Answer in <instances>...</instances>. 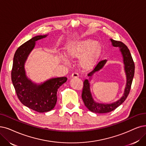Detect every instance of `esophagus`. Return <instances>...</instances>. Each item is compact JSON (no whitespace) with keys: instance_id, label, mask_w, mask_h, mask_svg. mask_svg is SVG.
<instances>
[{"instance_id":"1","label":"esophagus","mask_w":146,"mask_h":146,"mask_svg":"<svg viewBox=\"0 0 146 146\" xmlns=\"http://www.w3.org/2000/svg\"><path fill=\"white\" fill-rule=\"evenodd\" d=\"M78 77H79L78 74L77 72H73L71 75V77H72V78H77Z\"/></svg>"}]
</instances>
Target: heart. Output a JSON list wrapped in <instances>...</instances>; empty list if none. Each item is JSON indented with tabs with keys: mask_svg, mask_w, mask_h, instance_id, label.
I'll return each mask as SVG.
<instances>
[{
	"mask_svg": "<svg viewBox=\"0 0 146 146\" xmlns=\"http://www.w3.org/2000/svg\"><path fill=\"white\" fill-rule=\"evenodd\" d=\"M101 45L98 41L92 42L90 39H84L69 44L66 48L65 54L69 59L80 58V65L84 69H89L95 65L101 53ZM66 63V58L62 57Z\"/></svg>",
	"mask_w": 146,
	"mask_h": 146,
	"instance_id": "1",
	"label": "heart"
}]
</instances>
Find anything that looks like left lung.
I'll return each mask as SVG.
<instances>
[{"label":"left lung","mask_w":146,"mask_h":146,"mask_svg":"<svg viewBox=\"0 0 146 146\" xmlns=\"http://www.w3.org/2000/svg\"><path fill=\"white\" fill-rule=\"evenodd\" d=\"M111 41L112 45L114 46L120 48V50L121 52L122 55H123V62L125 64V71L126 72L127 80L126 86L123 96L117 102L110 104H99L93 101L90 91L89 82L87 80H85L83 83L81 97H82V100L86 107L91 111L96 113H107L112 111L114 110L116 108H117L119 106H120L126 100L131 88L132 80L134 76V72H135V64H134L133 61L129 50L128 49L127 46L124 43L119 41V40H115L113 39H111ZM106 62V60H101L99 62L96 66L94 68V69L89 72L87 75L89 77H92V75L95 72L98 71L99 70L102 68Z\"/></svg>","instance_id":"obj_1"}]
</instances>
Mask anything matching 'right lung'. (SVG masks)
<instances>
[{
    "label": "right lung",
    "mask_w": 146,
    "mask_h": 146,
    "mask_svg": "<svg viewBox=\"0 0 146 146\" xmlns=\"http://www.w3.org/2000/svg\"><path fill=\"white\" fill-rule=\"evenodd\" d=\"M46 36H35L20 46L15 53L11 71V80L19 100L24 106L38 113L47 112L54 108L57 90L67 80L65 77L51 78L37 85L26 77L24 65L27 57L34 48L35 41Z\"/></svg>",
    "instance_id": "add662e5"
}]
</instances>
